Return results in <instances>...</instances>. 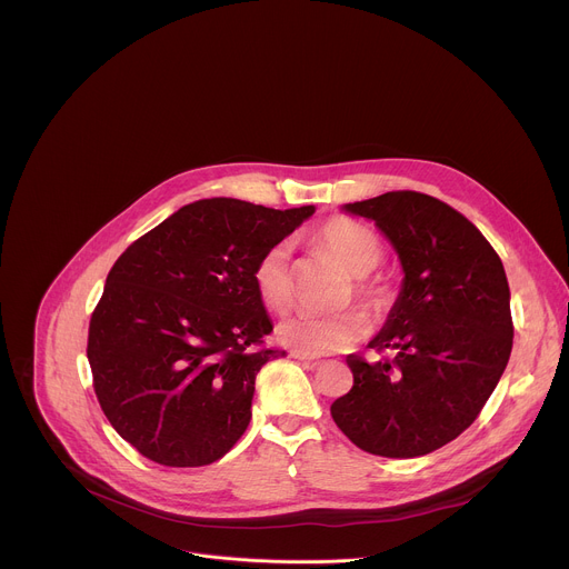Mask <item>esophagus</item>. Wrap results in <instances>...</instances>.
I'll return each mask as SVG.
<instances>
[{
  "mask_svg": "<svg viewBox=\"0 0 569 569\" xmlns=\"http://www.w3.org/2000/svg\"><path fill=\"white\" fill-rule=\"evenodd\" d=\"M290 356H292L295 360H301V362L312 365V367H315V365H319V360H317V358H312V356H308V353H301V351H295V349L290 351Z\"/></svg>",
  "mask_w": 569,
  "mask_h": 569,
  "instance_id": "esophagus-1",
  "label": "esophagus"
}]
</instances>
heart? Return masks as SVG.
<instances>
[{"mask_svg": "<svg viewBox=\"0 0 569 569\" xmlns=\"http://www.w3.org/2000/svg\"><path fill=\"white\" fill-rule=\"evenodd\" d=\"M312 248L333 254L349 272L351 286L345 295L360 299L373 315L382 317L393 303L389 279L376 268L382 261V242L373 229L349 218H333L312 233ZM252 283L261 303L272 312H286L295 301L288 246L268 248L252 268ZM371 331L365 310L347 308L333 315L297 312L279 327V340L301 353H333L351 349Z\"/></svg>", "mask_w": 569, "mask_h": 569, "instance_id": "obj_1", "label": "heart"}]
</instances>
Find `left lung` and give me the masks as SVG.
Returning <instances> with one entry per match:
<instances>
[{"label": "left lung", "mask_w": 569, "mask_h": 569, "mask_svg": "<svg viewBox=\"0 0 569 569\" xmlns=\"http://www.w3.org/2000/svg\"><path fill=\"white\" fill-rule=\"evenodd\" d=\"M347 211L391 240L405 279L369 342L389 358L347 356L353 387L331 417L365 452L421 457L470 428L505 373L513 347L505 266L466 216L432 196L389 191Z\"/></svg>", "instance_id": "left-lung-1"}]
</instances>
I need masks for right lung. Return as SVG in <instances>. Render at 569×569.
<instances>
[{
    "label": "right lung",
    "mask_w": 569,
    "mask_h": 569,
    "mask_svg": "<svg viewBox=\"0 0 569 569\" xmlns=\"http://www.w3.org/2000/svg\"><path fill=\"white\" fill-rule=\"evenodd\" d=\"M312 211L198 200L117 259L88 360L103 415L143 457L207 466L248 430L257 373L286 353L263 342L272 323L252 268Z\"/></svg>",
    "instance_id": "add662e5"
}]
</instances>
